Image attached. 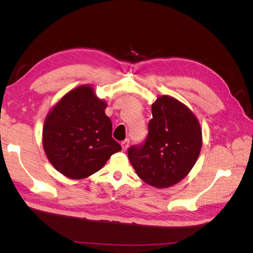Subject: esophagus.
Masks as SVG:
<instances>
[{"label":"esophagus","instance_id":"34e87169","mask_svg":"<svg viewBox=\"0 0 253 253\" xmlns=\"http://www.w3.org/2000/svg\"><path fill=\"white\" fill-rule=\"evenodd\" d=\"M128 143H129V140H128V139H126V140L122 141V142H121V147H122V150L126 151V150L127 149V147H128Z\"/></svg>","mask_w":253,"mask_h":253}]
</instances>
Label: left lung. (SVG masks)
I'll use <instances>...</instances> for the list:
<instances>
[{
  "mask_svg": "<svg viewBox=\"0 0 253 253\" xmlns=\"http://www.w3.org/2000/svg\"><path fill=\"white\" fill-rule=\"evenodd\" d=\"M149 134L127 155L139 178L164 189L176 185L192 170L203 144L201 125L193 112L174 97L163 95L152 104Z\"/></svg>",
  "mask_w": 253,
  "mask_h": 253,
  "instance_id": "left-lung-1",
  "label": "left lung"
}]
</instances>
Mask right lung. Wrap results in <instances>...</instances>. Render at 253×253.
<instances>
[{"label": "right lung", "mask_w": 253, "mask_h": 253, "mask_svg": "<svg viewBox=\"0 0 253 253\" xmlns=\"http://www.w3.org/2000/svg\"><path fill=\"white\" fill-rule=\"evenodd\" d=\"M106 105L90 84H84L66 93L48 112L43 126V149L53 168L66 177L86 178L121 151L112 137Z\"/></svg>", "instance_id": "add662e5"}]
</instances>
